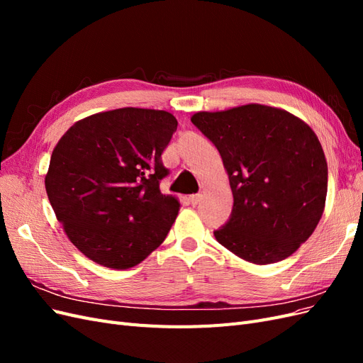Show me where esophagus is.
Returning <instances> with one entry per match:
<instances>
[{
  "mask_svg": "<svg viewBox=\"0 0 363 363\" xmlns=\"http://www.w3.org/2000/svg\"><path fill=\"white\" fill-rule=\"evenodd\" d=\"M189 201H191L194 206H196V204H199V203L201 201V194H194V195H191V196H189Z\"/></svg>",
  "mask_w": 363,
  "mask_h": 363,
  "instance_id": "esophagus-1",
  "label": "esophagus"
}]
</instances>
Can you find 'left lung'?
I'll return each mask as SVG.
<instances>
[{"label": "left lung", "instance_id": "1", "mask_svg": "<svg viewBox=\"0 0 363 363\" xmlns=\"http://www.w3.org/2000/svg\"><path fill=\"white\" fill-rule=\"evenodd\" d=\"M191 121L221 155L233 192L232 215L213 232L218 242L257 265L289 257L325 204L327 162L313 130L262 104L199 112Z\"/></svg>", "mask_w": 363, "mask_h": 363}]
</instances>
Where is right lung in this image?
<instances>
[{"label": "right lung", "mask_w": 363, "mask_h": 363, "mask_svg": "<svg viewBox=\"0 0 363 363\" xmlns=\"http://www.w3.org/2000/svg\"><path fill=\"white\" fill-rule=\"evenodd\" d=\"M171 113L124 107L75 123L54 148L45 189L59 223L86 257L138 265L167 238L179 201L160 192Z\"/></svg>", "instance_id": "1"}]
</instances>
